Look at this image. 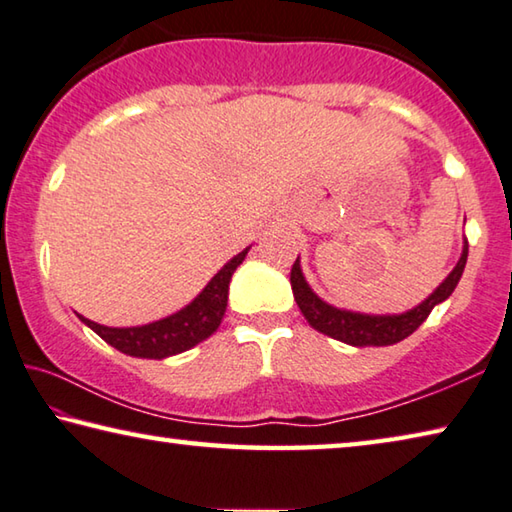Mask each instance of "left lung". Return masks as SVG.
<instances>
[{
  "mask_svg": "<svg viewBox=\"0 0 512 512\" xmlns=\"http://www.w3.org/2000/svg\"><path fill=\"white\" fill-rule=\"evenodd\" d=\"M465 263H467V240H465L463 254H460V261L456 263V267L451 270L447 279L433 290V295H429V299H424L420 306H415L413 311H406L401 315H363V313L342 311V308L326 304V301L317 297L311 290V286L306 283L299 267V258L295 261V265H292L290 286H292V295H295L299 311L304 313L308 324H311L315 331L329 335L333 340L345 342V345H351V347H385V345H395V342H401L404 338H408L410 333L417 331V326L429 317L433 306L442 304V301L456 290L460 276H463Z\"/></svg>",
  "mask_w": 512,
  "mask_h": 512,
  "instance_id": "left-lung-1",
  "label": "left lung"
}]
</instances>
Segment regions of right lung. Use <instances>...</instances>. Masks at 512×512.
Here are the masks:
<instances>
[{
	"label": "right lung",
	"instance_id": "right-lung-1",
	"mask_svg": "<svg viewBox=\"0 0 512 512\" xmlns=\"http://www.w3.org/2000/svg\"><path fill=\"white\" fill-rule=\"evenodd\" d=\"M247 251L249 247L233 256L186 308L170 317H163V320L145 326H129V329L102 326L79 315L81 322L88 324L99 338L122 354L154 360L181 354V351L192 349L217 331L226 311V299H229V281L236 267L245 261Z\"/></svg>",
	"mask_w": 512,
	"mask_h": 512
}]
</instances>
